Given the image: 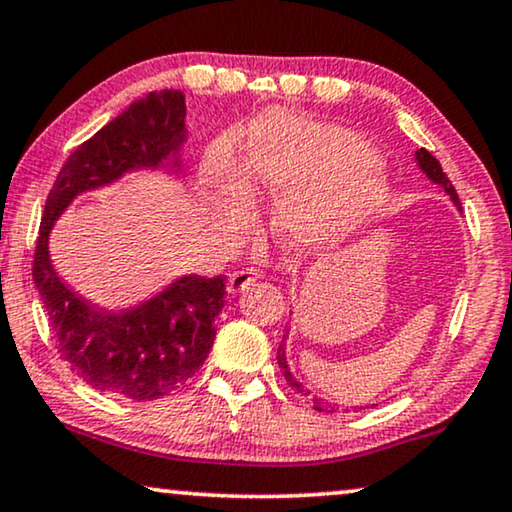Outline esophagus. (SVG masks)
Masks as SVG:
<instances>
[{"label": "esophagus", "mask_w": 512, "mask_h": 512, "mask_svg": "<svg viewBox=\"0 0 512 512\" xmlns=\"http://www.w3.org/2000/svg\"><path fill=\"white\" fill-rule=\"evenodd\" d=\"M259 278V273L255 269H241V271H234L232 276L227 278V290L229 294H239V292H246L250 285L255 283Z\"/></svg>", "instance_id": "1"}]
</instances>
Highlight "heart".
I'll use <instances>...</instances> for the list:
<instances>
[{
	"mask_svg": "<svg viewBox=\"0 0 512 512\" xmlns=\"http://www.w3.org/2000/svg\"><path fill=\"white\" fill-rule=\"evenodd\" d=\"M241 171L257 197H278L271 232L292 255H313L350 239L390 190L387 167L369 141L348 127L285 111H266L248 127ZM201 185L222 225L239 229L250 220L253 201L225 146L204 157Z\"/></svg>",
	"mask_w": 512,
	"mask_h": 512,
	"instance_id": "b5f03b06",
	"label": "heart"
}]
</instances>
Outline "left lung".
Masks as SVG:
<instances>
[{
    "instance_id": "1",
    "label": "left lung",
    "mask_w": 512,
    "mask_h": 512,
    "mask_svg": "<svg viewBox=\"0 0 512 512\" xmlns=\"http://www.w3.org/2000/svg\"><path fill=\"white\" fill-rule=\"evenodd\" d=\"M415 162H417V169H420L422 174L427 176L431 183L438 185V187H443L445 194H448L452 204L457 206V211H462V204H459V197H457L455 187H452V183L448 181V176L443 174L441 164H438L436 157L431 155L429 150L420 148V150H415ZM287 338H290V329L285 331V334H283V341H280V345H278V366H280V371H283L285 380H287V383H290L292 390L301 392V394H304V397H311V401H313V408H315V410H320V413H334V406H331V403H327V399L315 397V394H311V390H306V387L301 385L299 380L292 376L290 364H287ZM364 408H369V403H366ZM359 410H362V406H359Z\"/></svg>"
}]
</instances>
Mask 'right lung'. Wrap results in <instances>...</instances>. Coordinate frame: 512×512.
Segmentation results:
<instances>
[{
	"instance_id": "add662e5",
	"label": "right lung",
	"mask_w": 512,
	"mask_h": 512,
	"mask_svg": "<svg viewBox=\"0 0 512 512\" xmlns=\"http://www.w3.org/2000/svg\"><path fill=\"white\" fill-rule=\"evenodd\" d=\"M185 95L148 92L81 143L50 187L43 208L34 285L62 357L85 383L111 397L153 401L187 383L213 348L215 318L225 306V278L183 273L122 308H97L57 276L50 234L81 194L129 174H183Z\"/></svg>"
}]
</instances>
